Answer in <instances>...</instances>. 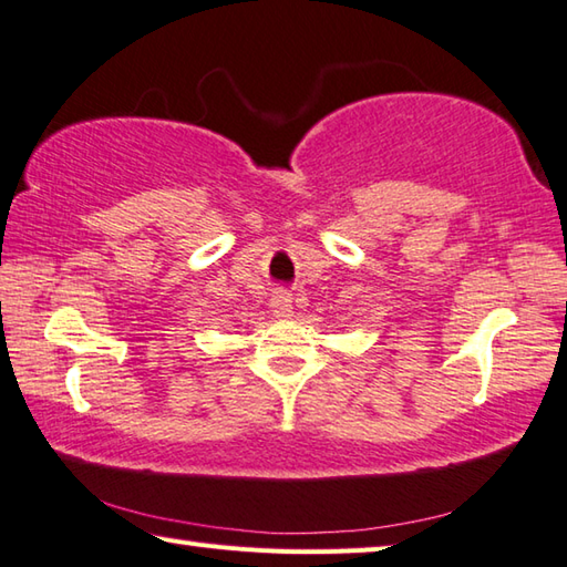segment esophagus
I'll list each match as a JSON object with an SVG mask.
<instances>
[{"label": "esophagus", "mask_w": 567, "mask_h": 567, "mask_svg": "<svg viewBox=\"0 0 567 567\" xmlns=\"http://www.w3.org/2000/svg\"><path fill=\"white\" fill-rule=\"evenodd\" d=\"M270 307H272V315H275V317H280V319L292 317V297H290V292L277 290V292L272 295Z\"/></svg>", "instance_id": "1"}]
</instances>
